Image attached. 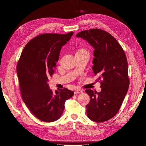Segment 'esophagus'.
<instances>
[{
	"label": "esophagus",
	"instance_id": "34e87169",
	"mask_svg": "<svg viewBox=\"0 0 146 146\" xmlns=\"http://www.w3.org/2000/svg\"><path fill=\"white\" fill-rule=\"evenodd\" d=\"M82 91L81 90H78V89H76L74 90V94H80V93H82Z\"/></svg>",
	"mask_w": 146,
	"mask_h": 146
}]
</instances>
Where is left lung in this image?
<instances>
[{
  "mask_svg": "<svg viewBox=\"0 0 146 146\" xmlns=\"http://www.w3.org/2000/svg\"><path fill=\"white\" fill-rule=\"evenodd\" d=\"M76 36L86 40L94 48L92 70L99 76L102 88L100 92L86 90L91 98L86 105L87 116L96 122L108 121L119 111L128 90L125 54L117 40L105 31L91 29L81 31Z\"/></svg>",
  "mask_w": 146,
  "mask_h": 146,
  "instance_id": "left-lung-1",
  "label": "left lung"
}]
</instances>
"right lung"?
<instances>
[{
	"mask_svg": "<svg viewBox=\"0 0 146 146\" xmlns=\"http://www.w3.org/2000/svg\"><path fill=\"white\" fill-rule=\"evenodd\" d=\"M73 35L71 32L38 35L27 44L18 62L17 74L23 100L31 113L42 121L58 119L66 100L74 95L66 88L53 93L47 84L48 78L54 74L62 47Z\"/></svg>",
	"mask_w": 146,
	"mask_h": 146,
	"instance_id": "add662e5",
	"label": "right lung"
}]
</instances>
